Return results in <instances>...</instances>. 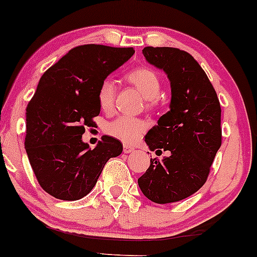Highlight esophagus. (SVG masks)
Instances as JSON below:
<instances>
[{
	"label": "esophagus",
	"mask_w": 257,
	"mask_h": 257,
	"mask_svg": "<svg viewBox=\"0 0 257 257\" xmlns=\"http://www.w3.org/2000/svg\"><path fill=\"white\" fill-rule=\"evenodd\" d=\"M134 150H135V149L132 148V146H128V145L123 146V151L125 152V154H131V152H133Z\"/></svg>",
	"instance_id": "34e87169"
}]
</instances>
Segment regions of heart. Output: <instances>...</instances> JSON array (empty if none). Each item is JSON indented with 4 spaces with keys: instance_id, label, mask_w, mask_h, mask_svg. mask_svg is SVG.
<instances>
[{
    "instance_id": "1",
    "label": "heart",
    "mask_w": 257,
    "mask_h": 257,
    "mask_svg": "<svg viewBox=\"0 0 257 257\" xmlns=\"http://www.w3.org/2000/svg\"><path fill=\"white\" fill-rule=\"evenodd\" d=\"M124 79L128 84L134 86L145 97V107L149 111H156L161 107L160 92L162 89L161 79L154 69L146 66H140L131 69L124 74ZM114 85L111 80L106 79L97 89V103L106 113L113 109L114 103ZM148 129V124L142 119L129 117H118L109 122L106 126V133L125 144H133Z\"/></svg>"
}]
</instances>
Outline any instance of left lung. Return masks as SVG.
Listing matches in <instances>:
<instances>
[{
  "instance_id": "left-lung-1",
  "label": "left lung",
  "mask_w": 257,
  "mask_h": 257,
  "mask_svg": "<svg viewBox=\"0 0 257 257\" xmlns=\"http://www.w3.org/2000/svg\"><path fill=\"white\" fill-rule=\"evenodd\" d=\"M143 55L171 80V109L145 137L150 150L170 155L151 159L138 184L151 201L171 204L206 183L222 144L221 105L205 70L187 51L148 46Z\"/></svg>"
}]
</instances>
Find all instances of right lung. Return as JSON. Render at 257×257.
Here are the masks:
<instances>
[{
	"label": "right lung",
	"instance_id": "1",
	"mask_svg": "<svg viewBox=\"0 0 257 257\" xmlns=\"http://www.w3.org/2000/svg\"><path fill=\"white\" fill-rule=\"evenodd\" d=\"M134 52L133 47L80 45L42 74L27 107L24 146L39 184L51 196L75 201L87 195L107 161L122 154L114 138L105 135L90 150L81 135L100 114V84Z\"/></svg>",
	"mask_w": 257,
	"mask_h": 257
}]
</instances>
